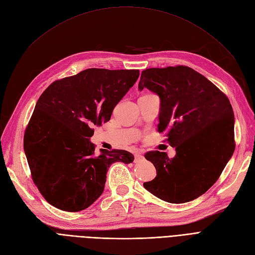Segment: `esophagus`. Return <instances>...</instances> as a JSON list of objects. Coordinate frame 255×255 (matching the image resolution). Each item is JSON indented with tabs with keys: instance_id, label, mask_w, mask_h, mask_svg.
Listing matches in <instances>:
<instances>
[{
	"instance_id": "esophagus-1",
	"label": "esophagus",
	"mask_w": 255,
	"mask_h": 255,
	"mask_svg": "<svg viewBox=\"0 0 255 255\" xmlns=\"http://www.w3.org/2000/svg\"><path fill=\"white\" fill-rule=\"evenodd\" d=\"M142 159H143V155H142L141 152H136V154H135V162H138Z\"/></svg>"
}]
</instances>
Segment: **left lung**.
I'll return each mask as SVG.
<instances>
[{"mask_svg":"<svg viewBox=\"0 0 255 255\" xmlns=\"http://www.w3.org/2000/svg\"><path fill=\"white\" fill-rule=\"evenodd\" d=\"M138 88L160 97L158 131H166L176 156L147 151L157 176L143 186L157 198L180 204L205 193L231 158L234 116L228 97L210 80L186 66L142 71Z\"/></svg>","mask_w":255,"mask_h":255,"instance_id":"1","label":"left lung"}]
</instances>
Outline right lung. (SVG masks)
I'll list each match as a JSON object with an SVG mask.
<instances>
[{
  "mask_svg": "<svg viewBox=\"0 0 255 255\" xmlns=\"http://www.w3.org/2000/svg\"><path fill=\"white\" fill-rule=\"evenodd\" d=\"M138 77L135 69L91 68L55 80L40 95L24 149L34 184L49 204L69 212L88 208L103 193L112 163L133 162L128 150L97 152L90 138Z\"/></svg>",
  "mask_w": 255,
  "mask_h": 255,
  "instance_id": "obj_1",
  "label": "right lung"
}]
</instances>
